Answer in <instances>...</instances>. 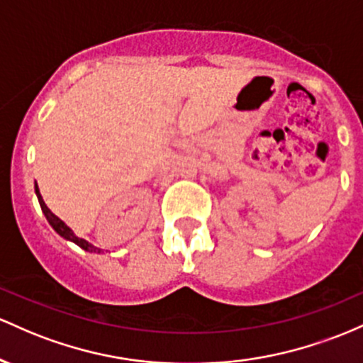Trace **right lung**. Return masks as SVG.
<instances>
[{
	"instance_id": "add662e5",
	"label": "right lung",
	"mask_w": 363,
	"mask_h": 363,
	"mask_svg": "<svg viewBox=\"0 0 363 363\" xmlns=\"http://www.w3.org/2000/svg\"><path fill=\"white\" fill-rule=\"evenodd\" d=\"M35 195H38L39 206H40V209H43L44 216H46L48 223H50L52 230H55L56 233H58V235L61 236V238L68 240V242H73V243H75V245H79V247L82 248V250H85V252H94V254H96V252H97V254H99V252H103V250H101V248L94 247L92 243H89L87 240H84V238H80V236H77L75 233H73V230H72L70 226L65 225V221H61L58 216L51 213V209L46 206V202H44L43 195H40V192H39L38 183H35Z\"/></svg>"
}]
</instances>
